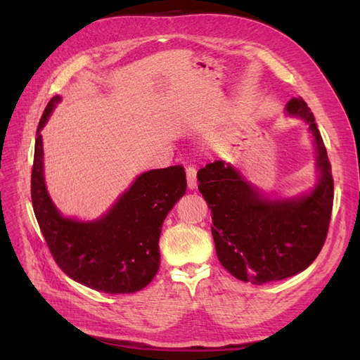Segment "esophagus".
<instances>
[{
  "label": "esophagus",
  "instance_id": "1",
  "mask_svg": "<svg viewBox=\"0 0 360 360\" xmlns=\"http://www.w3.org/2000/svg\"><path fill=\"white\" fill-rule=\"evenodd\" d=\"M186 179H188V188L191 191L197 189V186H198V183H197V169H195L193 167H189L186 169Z\"/></svg>",
  "mask_w": 360,
  "mask_h": 360
}]
</instances>
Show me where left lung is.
<instances>
[{
  "label": "left lung",
  "mask_w": 360,
  "mask_h": 360,
  "mask_svg": "<svg viewBox=\"0 0 360 360\" xmlns=\"http://www.w3.org/2000/svg\"><path fill=\"white\" fill-rule=\"evenodd\" d=\"M284 112L303 118L312 136L317 179L311 189L274 197L224 160L209 163L197 176L212 210L217 258L234 278L255 285L309 267L323 248L332 214V169L314 114L302 97H292Z\"/></svg>",
  "instance_id": "obj_1"
}]
</instances>
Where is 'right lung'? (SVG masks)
<instances>
[{"mask_svg": "<svg viewBox=\"0 0 360 360\" xmlns=\"http://www.w3.org/2000/svg\"><path fill=\"white\" fill-rule=\"evenodd\" d=\"M61 102L49 101L37 127L31 198L43 237L61 270L79 284L108 294L147 287L160 264L162 224L186 192L183 167L150 169L135 177L114 204L96 219L64 216L45 180L41 129Z\"/></svg>", "mask_w": 360, "mask_h": 360, "instance_id": "obj_1", "label": "right lung"}]
</instances>
